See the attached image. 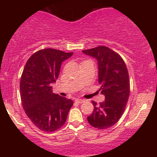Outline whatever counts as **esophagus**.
Returning <instances> with one entry per match:
<instances>
[{
  "label": "esophagus",
  "instance_id": "1",
  "mask_svg": "<svg viewBox=\"0 0 157 157\" xmlns=\"http://www.w3.org/2000/svg\"><path fill=\"white\" fill-rule=\"evenodd\" d=\"M75 102H77V103H82V102H85L84 100H82V99H76L75 100Z\"/></svg>",
  "mask_w": 157,
  "mask_h": 157
}]
</instances>
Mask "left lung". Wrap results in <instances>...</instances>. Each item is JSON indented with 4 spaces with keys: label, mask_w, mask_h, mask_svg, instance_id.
<instances>
[{
    "label": "left lung",
    "mask_w": 157,
    "mask_h": 157,
    "mask_svg": "<svg viewBox=\"0 0 157 157\" xmlns=\"http://www.w3.org/2000/svg\"><path fill=\"white\" fill-rule=\"evenodd\" d=\"M98 62L100 90L105 101L99 105L94 101L93 112L87 117L92 127L105 129L120 120L125 111L130 94L128 71L121 56L107 46H100L82 51Z\"/></svg>",
    "instance_id": "obj_1"
}]
</instances>
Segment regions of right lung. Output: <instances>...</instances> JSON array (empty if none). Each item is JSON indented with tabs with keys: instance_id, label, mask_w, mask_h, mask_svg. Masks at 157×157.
<instances>
[{
	"instance_id": "add662e5",
	"label": "right lung",
	"mask_w": 157,
	"mask_h": 157,
	"mask_svg": "<svg viewBox=\"0 0 157 157\" xmlns=\"http://www.w3.org/2000/svg\"><path fill=\"white\" fill-rule=\"evenodd\" d=\"M54 48L34 53L27 60L20 82L25 113L40 130L53 132L66 121L73 101L52 93V84L59 76L62 62L72 56Z\"/></svg>"
}]
</instances>
